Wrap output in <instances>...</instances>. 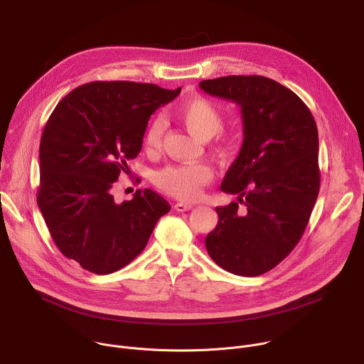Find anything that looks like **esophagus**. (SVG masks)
Wrapping results in <instances>:
<instances>
[{"label":"esophagus","mask_w":364,"mask_h":364,"mask_svg":"<svg viewBox=\"0 0 364 364\" xmlns=\"http://www.w3.org/2000/svg\"><path fill=\"white\" fill-rule=\"evenodd\" d=\"M174 209H176L177 212H187V210L193 209V205L188 204V203H181V201H180V203H176Z\"/></svg>","instance_id":"obj_1"}]
</instances>
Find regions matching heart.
Instances as JSON below:
<instances>
[{
	"label": "heart",
	"instance_id": "b5f03b06",
	"mask_svg": "<svg viewBox=\"0 0 364 364\" xmlns=\"http://www.w3.org/2000/svg\"><path fill=\"white\" fill-rule=\"evenodd\" d=\"M176 118L178 122L196 138L207 141L222 132L225 119L222 111L209 99L194 96L181 102L176 109ZM166 125L157 118L151 121L144 135V148L146 152L159 151L164 138ZM215 151L222 157H229L233 152V142L228 138H222ZM213 177L212 168L198 164H174L155 173L154 183L164 193L184 200L194 201L200 197L203 187L210 183Z\"/></svg>",
	"mask_w": 364,
	"mask_h": 364
}]
</instances>
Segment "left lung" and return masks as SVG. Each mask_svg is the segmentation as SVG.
Returning a JSON list of instances; mask_svg holds the SVG:
<instances>
[{
  "label": "left lung",
  "instance_id": "left-lung-1",
  "mask_svg": "<svg viewBox=\"0 0 364 364\" xmlns=\"http://www.w3.org/2000/svg\"><path fill=\"white\" fill-rule=\"evenodd\" d=\"M200 87L236 102L243 119L240 152L220 187L239 203L216 207L205 249L228 272L262 275L296 246L317 201V124L298 95L265 76H225Z\"/></svg>",
  "mask_w": 364,
  "mask_h": 364
}]
</instances>
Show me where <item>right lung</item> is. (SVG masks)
Wrapping results in <instances>:
<instances>
[{"mask_svg": "<svg viewBox=\"0 0 364 364\" xmlns=\"http://www.w3.org/2000/svg\"><path fill=\"white\" fill-rule=\"evenodd\" d=\"M181 92L128 80L73 89L51 112L40 141L37 204L59 250L107 275L144 250L171 209L155 191L115 203L111 188L142 148L149 117Z\"/></svg>", "mask_w": 364, "mask_h": 364, "instance_id": "1", "label": "right lung"}]
</instances>
